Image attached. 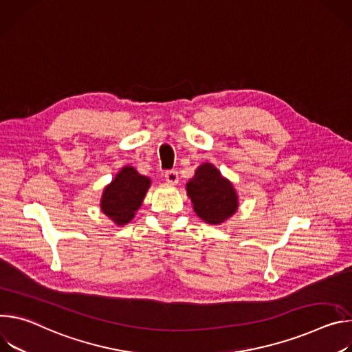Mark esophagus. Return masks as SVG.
<instances>
[{"mask_svg":"<svg viewBox=\"0 0 352 352\" xmlns=\"http://www.w3.org/2000/svg\"><path fill=\"white\" fill-rule=\"evenodd\" d=\"M165 180L169 184H176L179 182V173L176 170H169L165 173Z\"/></svg>","mask_w":352,"mask_h":352,"instance_id":"esophagus-1","label":"esophagus"}]
</instances>
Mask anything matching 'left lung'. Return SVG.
Returning <instances> with one entry per match:
<instances>
[{
    "instance_id": "8db88e82",
    "label": "left lung",
    "mask_w": 352,
    "mask_h": 352,
    "mask_svg": "<svg viewBox=\"0 0 352 352\" xmlns=\"http://www.w3.org/2000/svg\"><path fill=\"white\" fill-rule=\"evenodd\" d=\"M186 191L194 212L210 225H221L238 211L239 196L235 186L210 162L196 169Z\"/></svg>"
}]
</instances>
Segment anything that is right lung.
<instances>
[{
  "mask_svg": "<svg viewBox=\"0 0 352 352\" xmlns=\"http://www.w3.org/2000/svg\"><path fill=\"white\" fill-rule=\"evenodd\" d=\"M149 187V177L133 166H123L103 188L100 210L117 226H124L135 217Z\"/></svg>",
  "mask_w": 352,
  "mask_h": 352,
  "instance_id": "add662e5",
  "label": "right lung"
}]
</instances>
